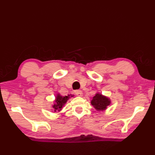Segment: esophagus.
I'll return each instance as SVG.
<instances>
[{
    "label": "esophagus",
    "mask_w": 155,
    "mask_h": 155,
    "mask_svg": "<svg viewBox=\"0 0 155 155\" xmlns=\"http://www.w3.org/2000/svg\"><path fill=\"white\" fill-rule=\"evenodd\" d=\"M74 92H75L76 95H77V96H78V97H81L82 94H83V92H82L81 90H77Z\"/></svg>",
    "instance_id": "34e87169"
}]
</instances>
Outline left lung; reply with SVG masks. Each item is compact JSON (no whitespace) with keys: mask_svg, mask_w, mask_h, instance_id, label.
<instances>
[{"mask_svg":"<svg viewBox=\"0 0 155 155\" xmlns=\"http://www.w3.org/2000/svg\"><path fill=\"white\" fill-rule=\"evenodd\" d=\"M110 101L106 97H104L101 94L97 93L91 101V104L97 110H103L107 108V106L110 104Z\"/></svg>","mask_w":155,"mask_h":155,"instance_id":"8db88e82","label":"left lung"}]
</instances>
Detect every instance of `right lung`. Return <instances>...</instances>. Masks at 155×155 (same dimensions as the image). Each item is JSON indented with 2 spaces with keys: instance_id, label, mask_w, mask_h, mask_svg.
Instances as JSON below:
<instances>
[{
  "instance_id": "add662e5",
  "label": "right lung",
  "mask_w": 155,
  "mask_h": 155,
  "mask_svg": "<svg viewBox=\"0 0 155 155\" xmlns=\"http://www.w3.org/2000/svg\"><path fill=\"white\" fill-rule=\"evenodd\" d=\"M69 96H65V97H62L61 96L60 94H57V97H56V100H55V104L53 105V108L54 112L57 110L60 111L61 110V108L63 107V105L67 103V101L69 98Z\"/></svg>"
}]
</instances>
